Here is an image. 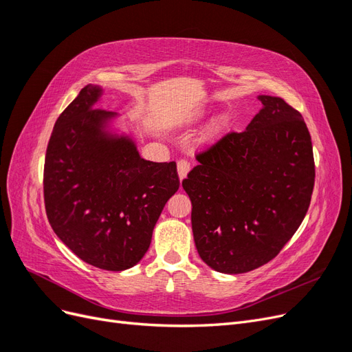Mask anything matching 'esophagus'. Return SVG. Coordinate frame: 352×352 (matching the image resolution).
Wrapping results in <instances>:
<instances>
[{
	"label": "esophagus",
	"instance_id": "34e87169",
	"mask_svg": "<svg viewBox=\"0 0 352 352\" xmlns=\"http://www.w3.org/2000/svg\"><path fill=\"white\" fill-rule=\"evenodd\" d=\"M190 170V163L188 162V160H179L177 162V175H179V179L184 180Z\"/></svg>",
	"mask_w": 352,
	"mask_h": 352
}]
</instances>
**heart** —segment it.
Wrapping results in <instances>:
<instances>
[{
    "label": "heart",
    "instance_id": "heart-1",
    "mask_svg": "<svg viewBox=\"0 0 352 352\" xmlns=\"http://www.w3.org/2000/svg\"><path fill=\"white\" fill-rule=\"evenodd\" d=\"M228 120H226V117L225 116H220V117H217V119L211 123V126H210V129H208V133H207V140H216V138L225 131V127H226V123Z\"/></svg>",
    "mask_w": 352,
    "mask_h": 352
}]
</instances>
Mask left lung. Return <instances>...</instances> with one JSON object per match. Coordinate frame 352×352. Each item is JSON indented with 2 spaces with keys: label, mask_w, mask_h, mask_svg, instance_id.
Instances as JSON below:
<instances>
[{
  "label": "left lung",
  "mask_w": 352,
  "mask_h": 352,
  "mask_svg": "<svg viewBox=\"0 0 352 352\" xmlns=\"http://www.w3.org/2000/svg\"><path fill=\"white\" fill-rule=\"evenodd\" d=\"M258 100L263 109L247 129L198 153L182 182L199 257L220 273L273 260L310 207L316 170L302 116L279 97Z\"/></svg>",
  "instance_id": "obj_1"
}]
</instances>
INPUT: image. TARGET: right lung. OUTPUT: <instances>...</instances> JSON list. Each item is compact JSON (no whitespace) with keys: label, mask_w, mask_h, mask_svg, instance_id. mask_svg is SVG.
<instances>
[{"label":"right lung","mask_w":352,"mask_h":352,"mask_svg":"<svg viewBox=\"0 0 352 352\" xmlns=\"http://www.w3.org/2000/svg\"><path fill=\"white\" fill-rule=\"evenodd\" d=\"M102 89L87 85L52 129L44 166L47 217L61 242L94 267L140 263L168 198L176 163L141 158L129 136L107 131L111 111L94 109Z\"/></svg>","instance_id":"add662e5"}]
</instances>
